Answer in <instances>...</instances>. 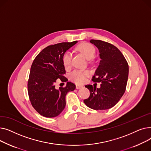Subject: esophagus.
I'll use <instances>...</instances> for the list:
<instances>
[{
  "instance_id": "obj_1",
  "label": "esophagus",
  "mask_w": 151,
  "mask_h": 151,
  "mask_svg": "<svg viewBox=\"0 0 151 151\" xmlns=\"http://www.w3.org/2000/svg\"><path fill=\"white\" fill-rule=\"evenodd\" d=\"M83 88V86H82V85H80V84H76V88L77 89H80V88Z\"/></svg>"
}]
</instances>
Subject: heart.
Wrapping results in <instances>:
<instances>
[{
	"label": "heart",
	"instance_id": "b5f03b06",
	"mask_svg": "<svg viewBox=\"0 0 151 151\" xmlns=\"http://www.w3.org/2000/svg\"><path fill=\"white\" fill-rule=\"evenodd\" d=\"M76 50L83 54L87 59H92L96 54V49L95 47L88 43H83L79 45L76 47ZM72 59V54L70 51H66L62 55V62L63 65L66 68H69L71 63ZM89 75V72L88 70H75L70 74L69 78L72 81L81 84L83 83L86 78Z\"/></svg>",
	"mask_w": 151,
	"mask_h": 151
}]
</instances>
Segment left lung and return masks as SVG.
Segmentation results:
<instances>
[{"instance_id": "1", "label": "left lung", "mask_w": 151, "mask_h": 151, "mask_svg": "<svg viewBox=\"0 0 151 151\" xmlns=\"http://www.w3.org/2000/svg\"><path fill=\"white\" fill-rule=\"evenodd\" d=\"M99 50L101 59L92 80L101 83L100 88L91 84L85 86L90 96L84 100L88 107L105 110L116 105L124 95L129 76V65L124 55L113 45L99 40H91Z\"/></svg>"}]
</instances>
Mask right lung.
Returning <instances> with one entry per match:
<instances>
[{"label":"right lung","mask_w":151,"mask_h":151,"mask_svg":"<svg viewBox=\"0 0 151 151\" xmlns=\"http://www.w3.org/2000/svg\"><path fill=\"white\" fill-rule=\"evenodd\" d=\"M77 43L62 42L46 47L34 60L31 65L27 91L30 101L37 111L46 117L58 116L65 108V96L76 86L67 82L65 87L55 89L58 80L67 82L62 55ZM64 84V83H63Z\"/></svg>","instance_id":"right-lung-1"}]
</instances>
